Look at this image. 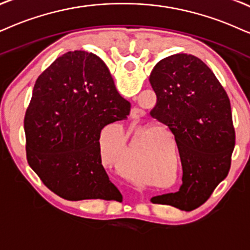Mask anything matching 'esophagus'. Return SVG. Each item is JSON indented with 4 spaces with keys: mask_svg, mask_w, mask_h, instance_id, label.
<instances>
[{
    "mask_svg": "<svg viewBox=\"0 0 250 250\" xmlns=\"http://www.w3.org/2000/svg\"><path fill=\"white\" fill-rule=\"evenodd\" d=\"M131 118L135 119V120L140 119V112H138L137 109H132L131 110Z\"/></svg>",
    "mask_w": 250,
    "mask_h": 250,
    "instance_id": "1",
    "label": "esophagus"
}]
</instances>
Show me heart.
Segmentation results:
<instances>
[{
    "mask_svg": "<svg viewBox=\"0 0 250 250\" xmlns=\"http://www.w3.org/2000/svg\"><path fill=\"white\" fill-rule=\"evenodd\" d=\"M102 156H104V148H103V146H102Z\"/></svg>",
    "mask_w": 250,
    "mask_h": 250,
    "instance_id": "b5f03b06",
    "label": "heart"
}]
</instances>
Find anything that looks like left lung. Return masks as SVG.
Returning <instances> with one entry per match:
<instances>
[{"instance_id":"8db88e82","label":"left lung","mask_w":250,"mask_h":250,"mask_svg":"<svg viewBox=\"0 0 250 250\" xmlns=\"http://www.w3.org/2000/svg\"><path fill=\"white\" fill-rule=\"evenodd\" d=\"M150 83L157 96L150 114L174 135L183 170L178 192L151 201L191 211L229 174L235 146L229 99L211 69L185 53L158 62Z\"/></svg>"}]
</instances>
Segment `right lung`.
Masks as SVG:
<instances>
[{
    "mask_svg": "<svg viewBox=\"0 0 250 250\" xmlns=\"http://www.w3.org/2000/svg\"><path fill=\"white\" fill-rule=\"evenodd\" d=\"M108 68L84 50L55 60L34 84L24 119L27 163L43 185L68 201H122L100 156L105 125L127 119Z\"/></svg>",
    "mask_w": 250,
    "mask_h": 250,
    "instance_id": "add662e5",
    "label": "right lung"
}]
</instances>
